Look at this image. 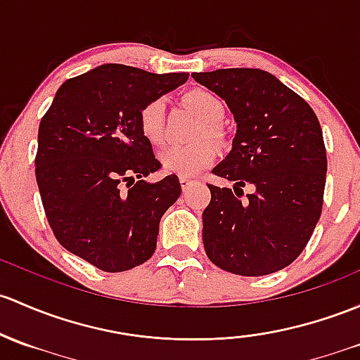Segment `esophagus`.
<instances>
[{
    "instance_id": "esophagus-1",
    "label": "esophagus",
    "mask_w": 360,
    "mask_h": 360,
    "mask_svg": "<svg viewBox=\"0 0 360 360\" xmlns=\"http://www.w3.org/2000/svg\"><path fill=\"white\" fill-rule=\"evenodd\" d=\"M179 183H181V188H183V191H186L188 188L191 186L193 183H195V181L191 179V177H186V176H181L179 177Z\"/></svg>"
}]
</instances>
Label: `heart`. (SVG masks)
I'll use <instances>...</instances> for the list:
<instances>
[{
  "label": "heart",
  "mask_w": 360,
  "mask_h": 360,
  "mask_svg": "<svg viewBox=\"0 0 360 360\" xmlns=\"http://www.w3.org/2000/svg\"><path fill=\"white\" fill-rule=\"evenodd\" d=\"M184 103L191 108L200 119L203 127L200 129V138H221V120L224 119V101L215 93L207 89H191L184 94ZM165 126V101L162 98L151 100L139 112V129L143 136L153 145L164 141ZM219 146L212 139L191 143V145H172L160 153V164L167 172L176 176H193L202 169L209 167L217 158Z\"/></svg>",
  "instance_id": "b5f03b06"
}]
</instances>
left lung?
Masks as SVG:
<instances>
[{
    "instance_id": "obj_1",
    "label": "left lung",
    "mask_w": 360,
    "mask_h": 360,
    "mask_svg": "<svg viewBox=\"0 0 360 360\" xmlns=\"http://www.w3.org/2000/svg\"><path fill=\"white\" fill-rule=\"evenodd\" d=\"M228 103L238 124L233 150L212 172L231 188L207 184L203 247L210 262L240 276L285 269L302 253L321 217L326 148L316 113L260 69L195 72ZM243 187H250L245 195Z\"/></svg>"
}]
</instances>
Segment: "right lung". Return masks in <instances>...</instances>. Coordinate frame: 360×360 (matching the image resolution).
Listing matches in <instances>:
<instances>
[{
	"instance_id": "add662e5",
	"label": "right lung",
	"mask_w": 360,
	"mask_h": 360,
	"mask_svg": "<svg viewBox=\"0 0 360 360\" xmlns=\"http://www.w3.org/2000/svg\"><path fill=\"white\" fill-rule=\"evenodd\" d=\"M105 63L67 79L41 119L36 181L50 228L63 248L105 272L129 271L157 248L158 224L179 198L139 129V112L188 81Z\"/></svg>"
}]
</instances>
